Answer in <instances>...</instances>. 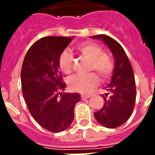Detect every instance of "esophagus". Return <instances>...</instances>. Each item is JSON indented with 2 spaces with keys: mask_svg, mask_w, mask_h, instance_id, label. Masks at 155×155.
Returning a JSON list of instances; mask_svg holds the SVG:
<instances>
[{
  "mask_svg": "<svg viewBox=\"0 0 155 155\" xmlns=\"http://www.w3.org/2000/svg\"><path fill=\"white\" fill-rule=\"evenodd\" d=\"M91 96L90 95H85V94H81V99L82 100H86V99H88L90 98Z\"/></svg>",
  "mask_w": 155,
  "mask_h": 155,
  "instance_id": "1",
  "label": "esophagus"
}]
</instances>
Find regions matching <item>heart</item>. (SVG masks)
Instances as JSON below:
<instances>
[{"label": "heart", "instance_id": "1", "mask_svg": "<svg viewBox=\"0 0 155 155\" xmlns=\"http://www.w3.org/2000/svg\"><path fill=\"white\" fill-rule=\"evenodd\" d=\"M76 51L90 61L89 71H96L102 80L111 77L113 71V62L110 56L104 53L102 47L94 42H85L76 47ZM72 55L68 51H63L58 57V66L62 72L70 75L73 70ZM99 84V79L96 74L92 73L86 76L75 75L68 80V86L73 92L87 93Z\"/></svg>", "mask_w": 155, "mask_h": 155}]
</instances>
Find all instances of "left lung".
Here are the masks:
<instances>
[{
    "label": "left lung",
    "instance_id": "1",
    "mask_svg": "<svg viewBox=\"0 0 155 155\" xmlns=\"http://www.w3.org/2000/svg\"><path fill=\"white\" fill-rule=\"evenodd\" d=\"M102 40L115 58L110 83L104 88L103 108L94 113L96 120L104 127L113 129L126 122L132 115L136 101V86L132 66L122 47L104 35L91 36Z\"/></svg>",
    "mask_w": 155,
    "mask_h": 155
}]
</instances>
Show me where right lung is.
Here are the masks:
<instances>
[{
	"label": "right lung",
	"instance_id": "add662e5",
	"mask_svg": "<svg viewBox=\"0 0 155 155\" xmlns=\"http://www.w3.org/2000/svg\"><path fill=\"white\" fill-rule=\"evenodd\" d=\"M74 38L45 37L35 42L25 54L21 72L25 104L38 125L59 133L74 120V108L80 95L64 91L58 57ZM61 96H59V94Z\"/></svg>",
	"mask_w": 155,
	"mask_h": 155
}]
</instances>
